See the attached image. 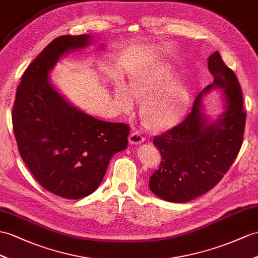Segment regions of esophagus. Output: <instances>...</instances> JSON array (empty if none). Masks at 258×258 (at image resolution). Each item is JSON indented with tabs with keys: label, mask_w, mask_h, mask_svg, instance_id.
<instances>
[{
	"label": "esophagus",
	"mask_w": 258,
	"mask_h": 258,
	"mask_svg": "<svg viewBox=\"0 0 258 258\" xmlns=\"http://www.w3.org/2000/svg\"><path fill=\"white\" fill-rule=\"evenodd\" d=\"M143 141H144V138L139 131H133L129 136V142L131 144H140Z\"/></svg>",
	"instance_id": "34e87169"
}]
</instances>
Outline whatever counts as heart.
I'll list each match as a JSON object with an SVG mask.
<instances>
[{"label":"heart","instance_id":"obj_1","mask_svg":"<svg viewBox=\"0 0 258 258\" xmlns=\"http://www.w3.org/2000/svg\"><path fill=\"white\" fill-rule=\"evenodd\" d=\"M172 72L164 67L144 70L131 80L128 93L123 86L115 91V100L119 109L130 111L134 108V96L141 104V119L152 131L172 128L184 116L189 104V93L180 83L167 84Z\"/></svg>","mask_w":258,"mask_h":258}]
</instances>
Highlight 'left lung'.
I'll return each instance as SVG.
<instances>
[{"label":"left lung","mask_w":258,"mask_h":258,"mask_svg":"<svg viewBox=\"0 0 258 258\" xmlns=\"http://www.w3.org/2000/svg\"><path fill=\"white\" fill-rule=\"evenodd\" d=\"M208 69L213 82L198 94L191 112L153 139L162 160L149 187L166 202L187 203L209 191L229 171L242 147L246 112L240 82L218 51L209 56ZM213 88H222L228 103L215 124L199 110L202 95Z\"/></svg>","instance_id":"1"}]
</instances>
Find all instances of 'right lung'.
Instances as JSON below:
<instances>
[{
  "label": "right lung",
  "mask_w": 258,
  "mask_h": 258,
  "mask_svg": "<svg viewBox=\"0 0 258 258\" xmlns=\"http://www.w3.org/2000/svg\"><path fill=\"white\" fill-rule=\"evenodd\" d=\"M90 35L53 39L31 62L17 87L12 121L18 151L46 190L68 199L89 196L102 183L112 155L128 146L130 127L84 114L50 84L62 54L86 47Z\"/></svg>",
  "instance_id": "1"
}]
</instances>
